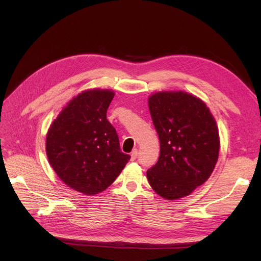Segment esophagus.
<instances>
[{
	"mask_svg": "<svg viewBox=\"0 0 261 261\" xmlns=\"http://www.w3.org/2000/svg\"><path fill=\"white\" fill-rule=\"evenodd\" d=\"M138 155H139V151H138V149H134L133 151L131 152V160H132V161L136 160V158H138Z\"/></svg>",
	"mask_w": 261,
	"mask_h": 261,
	"instance_id": "1",
	"label": "esophagus"
}]
</instances>
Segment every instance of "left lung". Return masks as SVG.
Masks as SVG:
<instances>
[{"label":"left lung","mask_w":261,"mask_h":261,"mask_svg":"<svg viewBox=\"0 0 261 261\" xmlns=\"http://www.w3.org/2000/svg\"><path fill=\"white\" fill-rule=\"evenodd\" d=\"M160 139V156L147 170L150 186L161 197L188 196L211 176L218 161L219 132L210 109L184 92H161L149 97Z\"/></svg>","instance_id":"1"}]
</instances>
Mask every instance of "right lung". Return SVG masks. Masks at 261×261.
Segmentation results:
<instances>
[{"instance_id":"1","label":"right lung","mask_w":261,"mask_h":261,"mask_svg":"<svg viewBox=\"0 0 261 261\" xmlns=\"http://www.w3.org/2000/svg\"><path fill=\"white\" fill-rule=\"evenodd\" d=\"M113 97L110 90L78 94L53 121L46 135L53 169L67 186L85 195L107 189L131 158L121 152L116 130L107 119Z\"/></svg>"}]
</instances>
